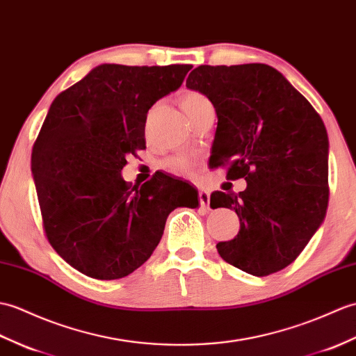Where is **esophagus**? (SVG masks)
<instances>
[{
  "mask_svg": "<svg viewBox=\"0 0 356 356\" xmlns=\"http://www.w3.org/2000/svg\"><path fill=\"white\" fill-rule=\"evenodd\" d=\"M209 193L200 189V191H198V202H200V206H203V208H209Z\"/></svg>",
  "mask_w": 356,
  "mask_h": 356,
  "instance_id": "34e87169",
  "label": "esophagus"
}]
</instances>
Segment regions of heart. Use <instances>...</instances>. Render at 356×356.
<instances>
[{"label": "heart", "instance_id": "b5f03b06", "mask_svg": "<svg viewBox=\"0 0 356 356\" xmlns=\"http://www.w3.org/2000/svg\"><path fill=\"white\" fill-rule=\"evenodd\" d=\"M179 103L181 109L188 115V118H193L197 112H200L204 106L211 104L208 98H206L202 92L198 90L188 89L184 90L179 97ZM194 159L189 158V156H176V158H171L165 162V170L170 171L171 175L177 176H189L194 171Z\"/></svg>", "mask_w": 356, "mask_h": 356}]
</instances>
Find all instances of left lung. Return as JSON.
Returning <instances> with one entry per match:
<instances>
[{"instance_id":"obj_1","label":"left lung","mask_w":356,"mask_h":356,"mask_svg":"<svg viewBox=\"0 0 356 356\" xmlns=\"http://www.w3.org/2000/svg\"><path fill=\"white\" fill-rule=\"evenodd\" d=\"M186 88L216 107L212 167L244 177L241 193L216 191L211 208L235 209L239 232L217 244L230 266L268 276L296 261L323 221L329 202L327 134L311 103L264 63L200 65Z\"/></svg>"}]
</instances>
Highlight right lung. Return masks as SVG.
<instances>
[{
  "label": "right lung",
  "instance_id": "add662e5",
  "mask_svg": "<svg viewBox=\"0 0 356 356\" xmlns=\"http://www.w3.org/2000/svg\"><path fill=\"white\" fill-rule=\"evenodd\" d=\"M191 68L104 63L49 107L31 172L48 243L83 275H130L158 247L168 213L198 206L191 185L163 172L140 186L121 177L126 156L145 148L148 109Z\"/></svg>",
  "mask_w": 356,
  "mask_h": 356
}]
</instances>
